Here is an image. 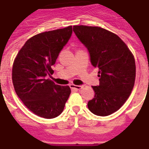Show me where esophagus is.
<instances>
[{"label": "esophagus", "mask_w": 149, "mask_h": 149, "mask_svg": "<svg viewBox=\"0 0 149 149\" xmlns=\"http://www.w3.org/2000/svg\"><path fill=\"white\" fill-rule=\"evenodd\" d=\"M70 87H71V88H72V89H74V90H80L81 88H82V86H81V85H73V84L70 85Z\"/></svg>", "instance_id": "esophagus-1"}]
</instances>
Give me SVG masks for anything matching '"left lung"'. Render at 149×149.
Instances as JSON below:
<instances>
[{
  "label": "left lung",
  "mask_w": 149,
  "mask_h": 149,
  "mask_svg": "<svg viewBox=\"0 0 149 149\" xmlns=\"http://www.w3.org/2000/svg\"><path fill=\"white\" fill-rule=\"evenodd\" d=\"M74 33L87 48L91 64L99 68L100 85L88 107L97 116L110 115L126 102L133 89L136 67L133 54L116 34L95 26L74 25Z\"/></svg>",
  "instance_id": "8db88e82"
}]
</instances>
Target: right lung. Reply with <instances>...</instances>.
I'll return each instance as SVG.
<instances>
[{
	"label": "right lung",
	"mask_w": 149,
	"mask_h": 149,
	"mask_svg": "<svg viewBox=\"0 0 149 149\" xmlns=\"http://www.w3.org/2000/svg\"><path fill=\"white\" fill-rule=\"evenodd\" d=\"M72 34V26L40 33L28 40L14 61L12 81L16 94L30 111L47 119L64 110L69 86L56 85L47 75Z\"/></svg>",
	"instance_id": "add662e5"
}]
</instances>
